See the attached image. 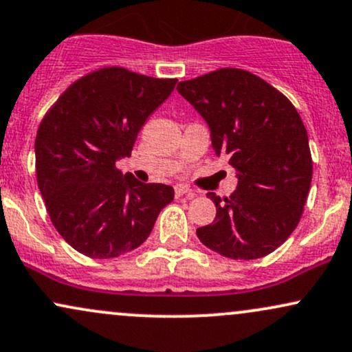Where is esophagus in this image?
Instances as JSON below:
<instances>
[{"label": "esophagus", "instance_id": "1", "mask_svg": "<svg viewBox=\"0 0 352 352\" xmlns=\"http://www.w3.org/2000/svg\"><path fill=\"white\" fill-rule=\"evenodd\" d=\"M184 195H187V197L193 198L195 197V192L193 190H190L188 187H185V185H177L175 187V197H184Z\"/></svg>", "mask_w": 352, "mask_h": 352}]
</instances>
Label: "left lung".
I'll return each instance as SVG.
<instances>
[{"mask_svg":"<svg viewBox=\"0 0 352 352\" xmlns=\"http://www.w3.org/2000/svg\"><path fill=\"white\" fill-rule=\"evenodd\" d=\"M177 90L208 122L211 144L238 172V188L198 228L206 248L230 259H259L289 239L311 185L308 134L290 100L243 69H218Z\"/></svg>","mask_w":352,"mask_h":352,"instance_id":"1","label":"left lung"}]
</instances>
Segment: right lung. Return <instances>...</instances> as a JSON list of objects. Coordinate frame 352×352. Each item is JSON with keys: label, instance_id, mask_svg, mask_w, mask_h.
<instances>
[{"label": "right lung", "instance_id": "1", "mask_svg": "<svg viewBox=\"0 0 352 352\" xmlns=\"http://www.w3.org/2000/svg\"><path fill=\"white\" fill-rule=\"evenodd\" d=\"M175 83L104 67L72 83L42 118L37 185L55 230L83 256L111 259L139 248L173 200L168 185L122 177L116 160L131 155Z\"/></svg>", "mask_w": 352, "mask_h": 352}]
</instances>
